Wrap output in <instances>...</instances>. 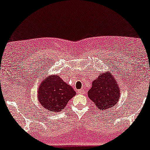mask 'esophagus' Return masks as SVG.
I'll return each mask as SVG.
<instances>
[{
	"label": "esophagus",
	"mask_w": 150,
	"mask_h": 150,
	"mask_svg": "<svg viewBox=\"0 0 150 150\" xmlns=\"http://www.w3.org/2000/svg\"><path fill=\"white\" fill-rule=\"evenodd\" d=\"M77 93H80V94H84V93H85L84 90H82V89H79L78 91H77Z\"/></svg>",
	"instance_id": "34e87169"
}]
</instances>
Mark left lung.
Returning a JSON list of instances; mask_svg holds the SVG:
<instances>
[{
    "label": "left lung",
    "instance_id": "obj_1",
    "mask_svg": "<svg viewBox=\"0 0 150 150\" xmlns=\"http://www.w3.org/2000/svg\"><path fill=\"white\" fill-rule=\"evenodd\" d=\"M120 92L118 82L112 74L105 72L93 80L92 87L88 91V96L97 108L103 111L111 108L118 102Z\"/></svg>",
    "mask_w": 150,
    "mask_h": 150
}]
</instances>
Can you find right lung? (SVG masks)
Here are the masks:
<instances>
[{
	"mask_svg": "<svg viewBox=\"0 0 150 150\" xmlns=\"http://www.w3.org/2000/svg\"><path fill=\"white\" fill-rule=\"evenodd\" d=\"M38 91L40 103L54 112L64 109L68 101L76 94L73 88L57 75H50L44 79Z\"/></svg>",
	"mask_w": 150,
	"mask_h": 150,
	"instance_id": "1",
	"label": "right lung"
}]
</instances>
